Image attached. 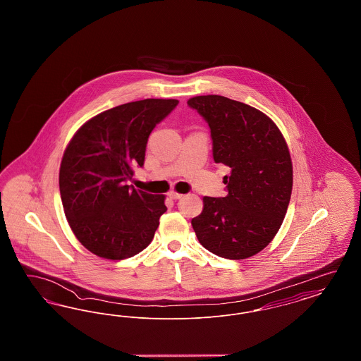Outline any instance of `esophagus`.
<instances>
[{"instance_id": "34e87169", "label": "esophagus", "mask_w": 361, "mask_h": 361, "mask_svg": "<svg viewBox=\"0 0 361 361\" xmlns=\"http://www.w3.org/2000/svg\"><path fill=\"white\" fill-rule=\"evenodd\" d=\"M168 196H169L172 200H178V199L183 197V195H181V193H177V192H169Z\"/></svg>"}]
</instances>
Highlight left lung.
Wrapping results in <instances>:
<instances>
[{"label": "left lung", "mask_w": 361, "mask_h": 361, "mask_svg": "<svg viewBox=\"0 0 361 361\" xmlns=\"http://www.w3.org/2000/svg\"><path fill=\"white\" fill-rule=\"evenodd\" d=\"M188 105L206 121L227 195L204 196L192 219L199 242L211 253L243 259L261 252L279 231L290 204L292 164L275 123L256 108L218 94L196 96Z\"/></svg>", "instance_id": "8db88e82"}]
</instances>
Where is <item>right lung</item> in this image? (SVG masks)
<instances>
[{
  "instance_id": "obj_1",
  "label": "right lung",
  "mask_w": 361,
  "mask_h": 361,
  "mask_svg": "<svg viewBox=\"0 0 361 361\" xmlns=\"http://www.w3.org/2000/svg\"><path fill=\"white\" fill-rule=\"evenodd\" d=\"M177 100L146 99L104 111L77 131L59 171L61 199L70 227L89 252L124 259L154 238L164 195L128 185L143 166L149 135Z\"/></svg>"
}]
</instances>
